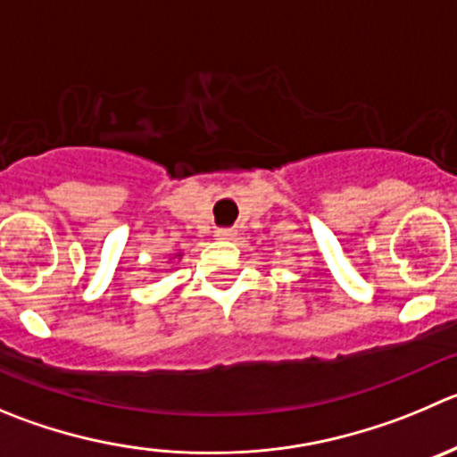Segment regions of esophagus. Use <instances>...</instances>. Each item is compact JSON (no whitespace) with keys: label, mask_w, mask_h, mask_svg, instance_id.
<instances>
[{"label":"esophagus","mask_w":457,"mask_h":457,"mask_svg":"<svg viewBox=\"0 0 457 457\" xmlns=\"http://www.w3.org/2000/svg\"><path fill=\"white\" fill-rule=\"evenodd\" d=\"M215 237L217 240H236V231H233V228H220V231L215 233Z\"/></svg>","instance_id":"34e87169"}]
</instances>
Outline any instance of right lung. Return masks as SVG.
Segmentation results:
<instances>
[{
  "mask_svg": "<svg viewBox=\"0 0 457 457\" xmlns=\"http://www.w3.org/2000/svg\"><path fill=\"white\" fill-rule=\"evenodd\" d=\"M181 255H184V253H175V255H172L170 260H175V258H179V260H181Z\"/></svg>",
  "mask_w": 457,
  "mask_h": 457,
  "instance_id": "right-lung-1",
  "label": "right lung"
}]
</instances>
